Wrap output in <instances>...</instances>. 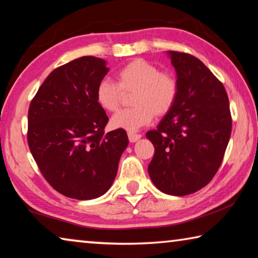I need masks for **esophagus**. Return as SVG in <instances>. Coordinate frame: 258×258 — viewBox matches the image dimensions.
<instances>
[{
    "mask_svg": "<svg viewBox=\"0 0 258 258\" xmlns=\"http://www.w3.org/2000/svg\"><path fill=\"white\" fill-rule=\"evenodd\" d=\"M140 138H141V136H140V134H138V133H133V132L128 133V139H130L131 142H136Z\"/></svg>",
    "mask_w": 258,
    "mask_h": 258,
    "instance_id": "34e87169",
    "label": "esophagus"
}]
</instances>
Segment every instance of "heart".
I'll use <instances>...</instances> for the list:
<instances>
[{
    "label": "heart",
    "mask_w": 258,
    "mask_h": 258,
    "mask_svg": "<svg viewBox=\"0 0 258 258\" xmlns=\"http://www.w3.org/2000/svg\"><path fill=\"white\" fill-rule=\"evenodd\" d=\"M117 83L102 79L96 86V102L105 111H116L124 93H132L131 104L114 113L113 128L136 132L153 121L154 117H163L174 107L179 95L177 77L170 71H161L156 64L144 58L130 60L116 72Z\"/></svg>",
    "instance_id": "heart-1"
}]
</instances>
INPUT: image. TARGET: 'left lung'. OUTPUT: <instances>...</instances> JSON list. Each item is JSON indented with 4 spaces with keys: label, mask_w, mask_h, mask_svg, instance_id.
<instances>
[{
    "label": "left lung",
    "mask_w": 258,
    "mask_h": 258,
    "mask_svg": "<svg viewBox=\"0 0 258 258\" xmlns=\"http://www.w3.org/2000/svg\"><path fill=\"white\" fill-rule=\"evenodd\" d=\"M179 95L172 110L146 137L155 147L148 165L163 193L183 196L211 181L232 132L230 102L223 84L193 55L169 51Z\"/></svg>",
    "instance_id": "8db88e82"
}]
</instances>
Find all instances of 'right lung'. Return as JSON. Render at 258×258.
<instances>
[{"instance_id":"obj_1","label":"right lung","mask_w":258,"mask_h":258,"mask_svg":"<svg viewBox=\"0 0 258 258\" xmlns=\"http://www.w3.org/2000/svg\"><path fill=\"white\" fill-rule=\"evenodd\" d=\"M105 60L84 56L55 69L28 108L27 142L55 190L77 200L107 193L128 145L125 130L105 133L109 118L96 102Z\"/></svg>"}]
</instances>
